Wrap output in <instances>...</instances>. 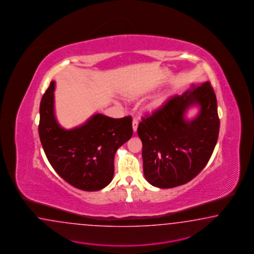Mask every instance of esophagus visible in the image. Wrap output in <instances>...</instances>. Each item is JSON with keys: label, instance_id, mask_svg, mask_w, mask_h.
Segmentation results:
<instances>
[{"label": "esophagus", "instance_id": "34e87169", "mask_svg": "<svg viewBox=\"0 0 254 254\" xmlns=\"http://www.w3.org/2000/svg\"><path fill=\"white\" fill-rule=\"evenodd\" d=\"M137 127H138V122H137V120L136 119H133V121H132V127H133V131L135 132L136 130H137Z\"/></svg>", "mask_w": 254, "mask_h": 254}]
</instances>
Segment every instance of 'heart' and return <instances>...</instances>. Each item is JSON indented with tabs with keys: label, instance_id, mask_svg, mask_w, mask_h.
I'll return each instance as SVG.
<instances>
[{
	"label": "heart",
	"instance_id": "heart-1",
	"mask_svg": "<svg viewBox=\"0 0 254 254\" xmlns=\"http://www.w3.org/2000/svg\"><path fill=\"white\" fill-rule=\"evenodd\" d=\"M169 96L168 93H163V94H160L159 96H156L146 107V111L152 113L158 110L159 108H161L167 101V99L169 98Z\"/></svg>",
	"mask_w": 254,
	"mask_h": 254
}]
</instances>
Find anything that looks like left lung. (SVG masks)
Here are the masks:
<instances>
[{
    "label": "left lung",
    "instance_id": "1",
    "mask_svg": "<svg viewBox=\"0 0 254 254\" xmlns=\"http://www.w3.org/2000/svg\"><path fill=\"white\" fill-rule=\"evenodd\" d=\"M193 105L200 112L187 121L185 114ZM219 131L217 98L209 82L170 97L151 116L142 118L137 127L146 180L160 189L191 181L209 162Z\"/></svg>",
    "mask_w": 254,
    "mask_h": 254
}]
</instances>
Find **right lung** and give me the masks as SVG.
Instances as JSON below:
<instances>
[{
    "mask_svg": "<svg viewBox=\"0 0 254 254\" xmlns=\"http://www.w3.org/2000/svg\"><path fill=\"white\" fill-rule=\"evenodd\" d=\"M55 81L40 104L39 136L46 158L70 185L96 191L113 180L114 158L133 134L132 118L112 119L95 114L85 124L63 128L55 115Z\"/></svg>",
    "mask_w": 254,
    "mask_h": 254,
    "instance_id": "1",
    "label": "right lung"
}]
</instances>
